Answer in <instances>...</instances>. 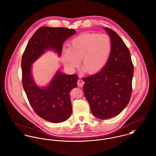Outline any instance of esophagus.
I'll use <instances>...</instances> for the list:
<instances>
[{"label":"esophagus","instance_id":"1","mask_svg":"<svg viewBox=\"0 0 156 156\" xmlns=\"http://www.w3.org/2000/svg\"><path fill=\"white\" fill-rule=\"evenodd\" d=\"M84 84V82L82 79H79L77 81V85L80 88H82Z\"/></svg>","mask_w":156,"mask_h":156}]
</instances>
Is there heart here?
<instances>
[{
  "instance_id": "1",
  "label": "heart",
  "mask_w": 156,
  "mask_h": 156,
  "mask_svg": "<svg viewBox=\"0 0 156 156\" xmlns=\"http://www.w3.org/2000/svg\"><path fill=\"white\" fill-rule=\"evenodd\" d=\"M111 49V40L108 35L85 33L74 38L69 48H63L62 61L66 68L72 70L78 67L82 59L83 70L95 74L105 66Z\"/></svg>"
}]
</instances>
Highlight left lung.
I'll use <instances>...</instances> for the list:
<instances>
[{
  "label": "left lung",
  "mask_w": 156,
  "mask_h": 156,
  "mask_svg": "<svg viewBox=\"0 0 156 156\" xmlns=\"http://www.w3.org/2000/svg\"><path fill=\"white\" fill-rule=\"evenodd\" d=\"M112 43L109 59L99 73L83 78L85 96L95 117L105 119L119 114L129 104L132 91L133 64L120 37L105 27Z\"/></svg>",
  "instance_id": "left-lung-1"
}]
</instances>
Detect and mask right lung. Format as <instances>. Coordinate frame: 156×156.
I'll list each match as a JSON object with an SVG mask.
<instances>
[{
	"mask_svg": "<svg viewBox=\"0 0 156 156\" xmlns=\"http://www.w3.org/2000/svg\"><path fill=\"white\" fill-rule=\"evenodd\" d=\"M76 32L66 27L42 26L30 38L23 54L22 84L28 101L39 116L51 122H62L70 117L72 106L69 94L77 87L78 76L58 71L49 85L41 88L31 75L32 64L47 50H54L61 55L64 41Z\"/></svg>",
	"mask_w": 156,
	"mask_h": 156,
	"instance_id": "obj_1",
	"label": "right lung"
}]
</instances>
